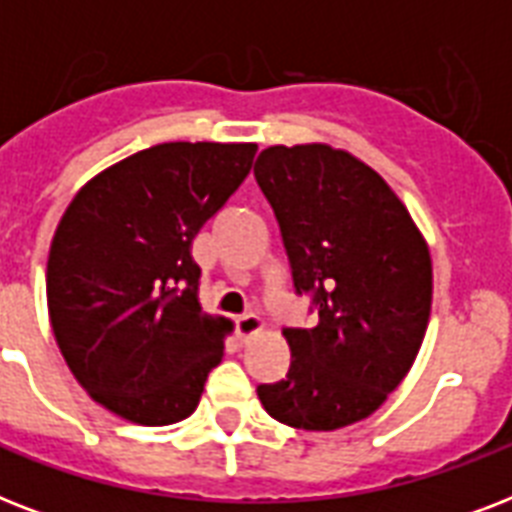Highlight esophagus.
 <instances>
[{
	"label": "esophagus",
	"instance_id": "esophagus-1",
	"mask_svg": "<svg viewBox=\"0 0 512 512\" xmlns=\"http://www.w3.org/2000/svg\"><path fill=\"white\" fill-rule=\"evenodd\" d=\"M265 329V321L257 316V313H247V316H241L236 319V335H239L241 342H249L255 335H260Z\"/></svg>",
	"mask_w": 512,
	"mask_h": 512
}]
</instances>
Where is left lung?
Returning <instances> with one entry per match:
<instances>
[{
    "instance_id": "8db88e82",
    "label": "left lung",
    "mask_w": 512,
    "mask_h": 512,
    "mask_svg": "<svg viewBox=\"0 0 512 512\" xmlns=\"http://www.w3.org/2000/svg\"><path fill=\"white\" fill-rule=\"evenodd\" d=\"M255 177L297 292L319 308L311 329H284L289 372L257 398L289 428H348L388 401L420 353L433 303L428 241L396 191L342 148L271 146Z\"/></svg>"
}]
</instances>
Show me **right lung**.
<instances>
[{"mask_svg": "<svg viewBox=\"0 0 512 512\" xmlns=\"http://www.w3.org/2000/svg\"><path fill=\"white\" fill-rule=\"evenodd\" d=\"M257 143H159L87 180L47 257L52 335L92 401L135 425L191 417L231 321L199 303L191 241Z\"/></svg>", "mask_w": 512, "mask_h": 512, "instance_id": "obj_1", "label": "right lung"}]
</instances>
